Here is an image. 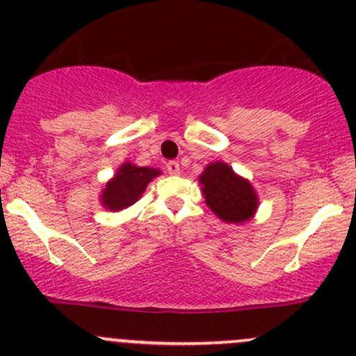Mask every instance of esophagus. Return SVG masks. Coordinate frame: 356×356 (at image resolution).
Wrapping results in <instances>:
<instances>
[{
  "instance_id": "1",
  "label": "esophagus",
  "mask_w": 356,
  "mask_h": 356,
  "mask_svg": "<svg viewBox=\"0 0 356 356\" xmlns=\"http://www.w3.org/2000/svg\"><path fill=\"white\" fill-rule=\"evenodd\" d=\"M167 170H168V174H170V175L181 174V167H179L177 161H168V163H167Z\"/></svg>"
}]
</instances>
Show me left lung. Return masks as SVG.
<instances>
[{
  "instance_id": "1",
  "label": "left lung",
  "mask_w": 356,
  "mask_h": 356,
  "mask_svg": "<svg viewBox=\"0 0 356 356\" xmlns=\"http://www.w3.org/2000/svg\"><path fill=\"white\" fill-rule=\"evenodd\" d=\"M201 195L207 207L227 224L250 222L258 210V195L251 182L225 161H211L200 175Z\"/></svg>"
}]
</instances>
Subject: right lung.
<instances>
[{
    "label": "right lung",
    "instance_id": "obj_1",
    "mask_svg": "<svg viewBox=\"0 0 356 356\" xmlns=\"http://www.w3.org/2000/svg\"><path fill=\"white\" fill-rule=\"evenodd\" d=\"M160 174V168L139 167L131 161H124L117 168L113 177L102 189L99 203L110 211H120L124 208H129L141 198L149 182Z\"/></svg>",
    "mask_w": 356,
    "mask_h": 356
}]
</instances>
